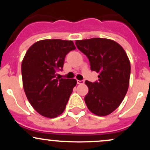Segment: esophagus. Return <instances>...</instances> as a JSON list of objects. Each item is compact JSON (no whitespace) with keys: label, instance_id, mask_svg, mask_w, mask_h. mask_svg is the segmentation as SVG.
<instances>
[{"label":"esophagus","instance_id":"34e87169","mask_svg":"<svg viewBox=\"0 0 150 150\" xmlns=\"http://www.w3.org/2000/svg\"><path fill=\"white\" fill-rule=\"evenodd\" d=\"M77 82L78 85H82V84L85 83V81L84 80H77Z\"/></svg>","mask_w":150,"mask_h":150}]
</instances>
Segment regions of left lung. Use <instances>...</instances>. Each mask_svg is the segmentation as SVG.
<instances>
[{"label": "left lung", "mask_w": 150, "mask_h": 150, "mask_svg": "<svg viewBox=\"0 0 150 150\" xmlns=\"http://www.w3.org/2000/svg\"><path fill=\"white\" fill-rule=\"evenodd\" d=\"M75 44L89 58L91 70L99 73L97 82L85 81L89 88L86 105L94 114L107 116L120 106L128 89L130 63L128 56L111 39L92 38L77 40Z\"/></svg>", "instance_id": "8db88e82"}]
</instances>
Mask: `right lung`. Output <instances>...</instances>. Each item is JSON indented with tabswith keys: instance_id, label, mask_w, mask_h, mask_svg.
Listing matches in <instances>:
<instances>
[{
	"instance_id": "add662e5",
	"label": "right lung",
	"mask_w": 150,
	"mask_h": 150,
	"mask_svg": "<svg viewBox=\"0 0 150 150\" xmlns=\"http://www.w3.org/2000/svg\"><path fill=\"white\" fill-rule=\"evenodd\" d=\"M75 48L73 41L44 39L27 50L22 62L23 88L30 104L46 118H56L64 111L75 79H60L56 71L62 70L65 57Z\"/></svg>"
}]
</instances>
